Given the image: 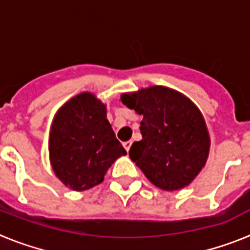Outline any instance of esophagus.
Masks as SVG:
<instances>
[{
  "label": "esophagus",
  "mask_w": 250,
  "mask_h": 250,
  "mask_svg": "<svg viewBox=\"0 0 250 250\" xmlns=\"http://www.w3.org/2000/svg\"><path fill=\"white\" fill-rule=\"evenodd\" d=\"M131 141H125V143H124V147H125V149H126V151H129L130 150V147H131Z\"/></svg>",
  "instance_id": "1"
}]
</instances>
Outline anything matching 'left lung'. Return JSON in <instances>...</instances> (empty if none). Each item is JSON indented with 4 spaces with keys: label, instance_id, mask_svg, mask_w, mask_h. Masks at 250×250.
<instances>
[{
    "label": "left lung",
    "instance_id": "left-lung-1",
    "mask_svg": "<svg viewBox=\"0 0 250 250\" xmlns=\"http://www.w3.org/2000/svg\"><path fill=\"white\" fill-rule=\"evenodd\" d=\"M121 101L143 115V139L130 147L131 160L160 189L178 190L190 184L209 154V135L199 109L164 86L124 94Z\"/></svg>",
    "mask_w": 250,
    "mask_h": 250
}]
</instances>
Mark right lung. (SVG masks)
<instances>
[{
	"label": "right lung",
	"instance_id": "1",
	"mask_svg": "<svg viewBox=\"0 0 250 250\" xmlns=\"http://www.w3.org/2000/svg\"><path fill=\"white\" fill-rule=\"evenodd\" d=\"M50 160L57 178L72 190H86L126 154L106 119L105 105L89 92L57 111L50 134Z\"/></svg>",
	"mask_w": 250,
	"mask_h": 250
}]
</instances>
